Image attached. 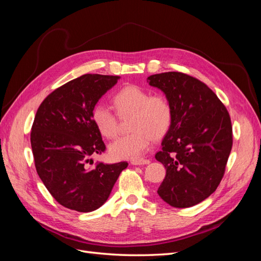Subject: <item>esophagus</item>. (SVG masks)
Listing matches in <instances>:
<instances>
[{"label": "esophagus", "mask_w": 261, "mask_h": 261, "mask_svg": "<svg viewBox=\"0 0 261 261\" xmlns=\"http://www.w3.org/2000/svg\"><path fill=\"white\" fill-rule=\"evenodd\" d=\"M150 160L148 159H141V160H134L132 161V164L134 165H143V164H149Z\"/></svg>", "instance_id": "obj_1"}]
</instances>
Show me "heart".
<instances>
[{
	"label": "heart",
	"instance_id": "obj_1",
	"mask_svg": "<svg viewBox=\"0 0 261 261\" xmlns=\"http://www.w3.org/2000/svg\"><path fill=\"white\" fill-rule=\"evenodd\" d=\"M113 103L117 114L110 107L98 103L92 109L91 118L102 136L113 139L120 129V117L132 116L129 128L133 133L110 145L109 151L114 159L139 160L153 138H162L172 125L173 107L164 93H151L144 87L128 85L115 93Z\"/></svg>",
	"mask_w": 261,
	"mask_h": 261
}]
</instances>
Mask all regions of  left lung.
<instances>
[{"label": "left lung", "instance_id": "1", "mask_svg": "<svg viewBox=\"0 0 261 261\" xmlns=\"http://www.w3.org/2000/svg\"><path fill=\"white\" fill-rule=\"evenodd\" d=\"M173 107V121L155 159L167 169L158 194L175 208L201 202L216 191L233 146L231 117L209 87L180 72L147 78Z\"/></svg>", "mask_w": 261, "mask_h": 261}]
</instances>
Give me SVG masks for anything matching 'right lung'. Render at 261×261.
Listing matches in <instances>:
<instances>
[{
  "label": "right lung",
  "instance_id": "add662e5",
  "mask_svg": "<svg viewBox=\"0 0 261 261\" xmlns=\"http://www.w3.org/2000/svg\"><path fill=\"white\" fill-rule=\"evenodd\" d=\"M118 76L85 74L52 91L35 116L30 133L35 167L44 186L63 207L90 212L103 204L127 162H97L106 151L91 112Z\"/></svg>",
  "mask_w": 261,
  "mask_h": 261
}]
</instances>
